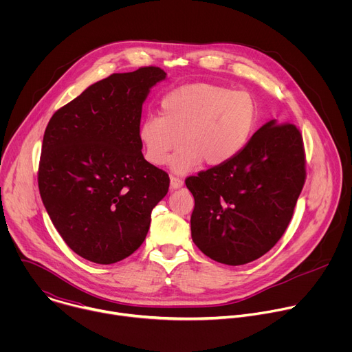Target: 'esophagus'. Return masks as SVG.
<instances>
[{
    "instance_id": "esophagus-1",
    "label": "esophagus",
    "mask_w": 352,
    "mask_h": 352,
    "mask_svg": "<svg viewBox=\"0 0 352 352\" xmlns=\"http://www.w3.org/2000/svg\"><path fill=\"white\" fill-rule=\"evenodd\" d=\"M170 185H171V189H178V188H181L184 185V181L179 177L171 175L170 177Z\"/></svg>"
}]
</instances>
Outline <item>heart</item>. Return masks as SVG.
Instances as JSON below:
<instances>
[{
    "label": "heart",
    "mask_w": 352,
    "mask_h": 352,
    "mask_svg": "<svg viewBox=\"0 0 352 352\" xmlns=\"http://www.w3.org/2000/svg\"><path fill=\"white\" fill-rule=\"evenodd\" d=\"M259 121L254 94L212 83L179 86L160 102V117L140 122L138 136L144 157L163 166L170 153L177 173H186L199 163L217 167L232 160L252 138Z\"/></svg>",
    "instance_id": "heart-1"
}]
</instances>
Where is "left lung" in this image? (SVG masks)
Instances as JSON below:
<instances>
[{
    "label": "left lung",
    "mask_w": 352,
    "mask_h": 352,
    "mask_svg": "<svg viewBox=\"0 0 352 352\" xmlns=\"http://www.w3.org/2000/svg\"><path fill=\"white\" fill-rule=\"evenodd\" d=\"M302 133L289 122L261 126L228 163L185 179L195 199L190 232L210 259L252 262L285 232L307 179Z\"/></svg>",
    "instance_id": "obj_1"
}]
</instances>
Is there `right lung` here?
Wrapping results in <instances>:
<instances>
[{
  "label": "right lung",
  "mask_w": 352,
  "mask_h": 352,
  "mask_svg": "<svg viewBox=\"0 0 352 352\" xmlns=\"http://www.w3.org/2000/svg\"><path fill=\"white\" fill-rule=\"evenodd\" d=\"M159 67L113 74L89 86L50 120L37 182L43 205L75 254L98 265L120 262L143 243L170 177L144 160L138 136Z\"/></svg>",
  "instance_id": "1"
}]
</instances>
